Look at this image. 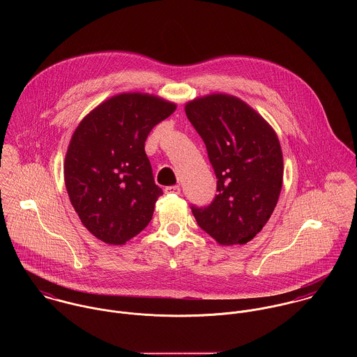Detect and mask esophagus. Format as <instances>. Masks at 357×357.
I'll return each instance as SVG.
<instances>
[{
  "label": "esophagus",
  "instance_id": "esophagus-1",
  "mask_svg": "<svg viewBox=\"0 0 357 357\" xmlns=\"http://www.w3.org/2000/svg\"><path fill=\"white\" fill-rule=\"evenodd\" d=\"M165 192L166 194H176V195H178L181 192V190H180L178 185H172V187H166Z\"/></svg>",
  "mask_w": 357,
  "mask_h": 357
}]
</instances>
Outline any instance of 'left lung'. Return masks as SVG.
Listing matches in <instances>:
<instances>
[{
    "label": "left lung",
    "mask_w": 357,
    "mask_h": 357,
    "mask_svg": "<svg viewBox=\"0 0 357 357\" xmlns=\"http://www.w3.org/2000/svg\"><path fill=\"white\" fill-rule=\"evenodd\" d=\"M185 114L204 139L218 191L192 214L218 245H245L268 222L282 191L278 135L253 107L227 93L190 100Z\"/></svg>",
    "instance_id": "left-lung-1"
}]
</instances>
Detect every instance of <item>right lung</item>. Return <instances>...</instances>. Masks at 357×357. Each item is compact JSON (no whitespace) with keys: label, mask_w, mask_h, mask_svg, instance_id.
Segmentation results:
<instances>
[{"label":"right lung","mask_w":357,"mask_h":357,"mask_svg":"<svg viewBox=\"0 0 357 357\" xmlns=\"http://www.w3.org/2000/svg\"><path fill=\"white\" fill-rule=\"evenodd\" d=\"M176 102L128 92L86 114L74 130L64 159L70 202L84 227L107 245L121 246L151 221L163 194L153 181L144 143Z\"/></svg>","instance_id":"add662e5"}]
</instances>
